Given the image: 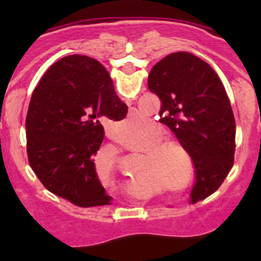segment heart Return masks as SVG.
Wrapping results in <instances>:
<instances>
[{
    "instance_id": "b5f03b06",
    "label": "heart",
    "mask_w": 261,
    "mask_h": 261,
    "mask_svg": "<svg viewBox=\"0 0 261 261\" xmlns=\"http://www.w3.org/2000/svg\"><path fill=\"white\" fill-rule=\"evenodd\" d=\"M162 125H153L126 137V146L145 151L138 172L151 177L162 190L172 196H183L192 190L197 176V166L190 147L179 140H168Z\"/></svg>"
}]
</instances>
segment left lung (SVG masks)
<instances>
[{
	"instance_id": "obj_1",
	"label": "left lung",
	"mask_w": 261,
	"mask_h": 261,
	"mask_svg": "<svg viewBox=\"0 0 261 261\" xmlns=\"http://www.w3.org/2000/svg\"><path fill=\"white\" fill-rule=\"evenodd\" d=\"M147 86L162 106L159 121L190 147L197 166L192 202L218 190L234 163V114L222 82L208 62L190 52L163 57Z\"/></svg>"
}]
</instances>
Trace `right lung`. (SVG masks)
Wrapping results in <instances>:
<instances>
[{"label": "right lung", "mask_w": 261, "mask_h": 261, "mask_svg": "<svg viewBox=\"0 0 261 261\" xmlns=\"http://www.w3.org/2000/svg\"><path fill=\"white\" fill-rule=\"evenodd\" d=\"M110 73L95 59L71 55L55 62L32 93L26 117L27 156L49 192L81 208L108 205L94 156L103 119H124Z\"/></svg>", "instance_id": "add662e5"}]
</instances>
